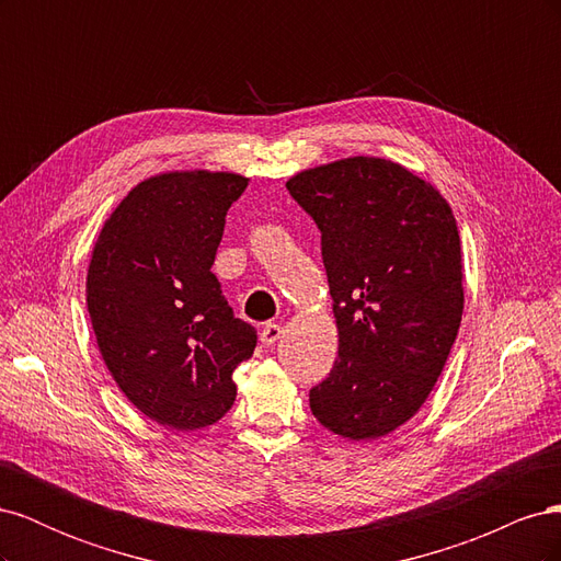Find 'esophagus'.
Returning a JSON list of instances; mask_svg holds the SVG:
<instances>
[{"label": "esophagus", "mask_w": 561, "mask_h": 561, "mask_svg": "<svg viewBox=\"0 0 561 561\" xmlns=\"http://www.w3.org/2000/svg\"><path fill=\"white\" fill-rule=\"evenodd\" d=\"M280 336H283V328L278 325V322H266L260 332V339L264 346H274Z\"/></svg>", "instance_id": "1"}]
</instances>
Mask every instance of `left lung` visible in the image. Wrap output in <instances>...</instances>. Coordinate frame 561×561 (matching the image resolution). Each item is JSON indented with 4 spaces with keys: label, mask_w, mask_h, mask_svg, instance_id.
<instances>
[{
    "label": "left lung",
    "mask_w": 561,
    "mask_h": 561,
    "mask_svg": "<svg viewBox=\"0 0 561 561\" xmlns=\"http://www.w3.org/2000/svg\"><path fill=\"white\" fill-rule=\"evenodd\" d=\"M320 229L339 358L313 416L377 439L410 421L443 375L463 316L461 239L447 198L396 161L348 157L285 182Z\"/></svg>",
    "instance_id": "1"
}]
</instances>
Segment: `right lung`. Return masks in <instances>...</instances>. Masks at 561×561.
Returning <instances> with one entry per match:
<instances>
[{
	"instance_id": "1",
	"label": "right lung",
	"mask_w": 561,
	"mask_h": 561,
	"mask_svg": "<svg viewBox=\"0 0 561 561\" xmlns=\"http://www.w3.org/2000/svg\"><path fill=\"white\" fill-rule=\"evenodd\" d=\"M239 173L147 178L105 219L93 245L87 304L100 355L124 396L173 431L206 428L236 400L233 369L257 334L233 318L210 271Z\"/></svg>"
}]
</instances>
